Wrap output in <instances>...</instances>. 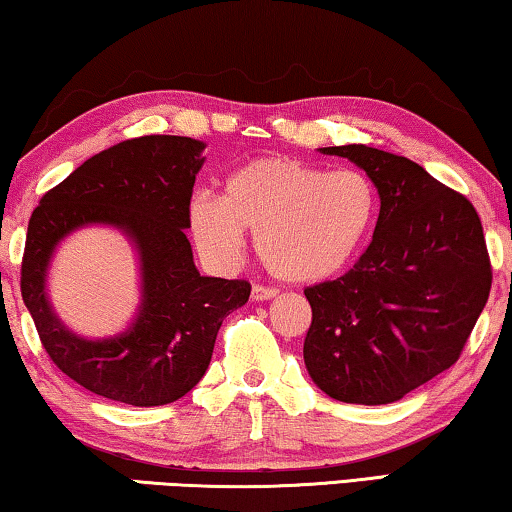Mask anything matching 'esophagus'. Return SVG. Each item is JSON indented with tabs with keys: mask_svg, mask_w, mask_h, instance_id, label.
<instances>
[{
	"mask_svg": "<svg viewBox=\"0 0 512 512\" xmlns=\"http://www.w3.org/2000/svg\"><path fill=\"white\" fill-rule=\"evenodd\" d=\"M278 294L276 287H266V285H255L253 287V299L255 301H269Z\"/></svg>",
	"mask_w": 512,
	"mask_h": 512,
	"instance_id": "34e87169",
	"label": "esophagus"
}]
</instances>
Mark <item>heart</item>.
Returning a JSON list of instances; mask_svg holds the SVG:
<instances>
[{"instance_id":"heart-1","label":"heart","mask_w":512,"mask_h":512,"mask_svg":"<svg viewBox=\"0 0 512 512\" xmlns=\"http://www.w3.org/2000/svg\"><path fill=\"white\" fill-rule=\"evenodd\" d=\"M379 190L356 167L326 170L289 156H259L225 179L220 200L190 204V232L213 264H230L241 232H253L264 269L287 282H319L345 271L368 246Z\"/></svg>"}]
</instances>
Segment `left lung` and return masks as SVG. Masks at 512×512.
Here are the masks:
<instances>
[{
	"mask_svg": "<svg viewBox=\"0 0 512 512\" xmlns=\"http://www.w3.org/2000/svg\"><path fill=\"white\" fill-rule=\"evenodd\" d=\"M319 151L365 170L381 204L352 269L305 287V368L333 400L395 402L451 368L474 331L492 287L483 225L414 160L365 144Z\"/></svg>",
	"mask_w": 512,
	"mask_h": 512,
	"instance_id": "left-lung-1",
	"label": "left lung"
}]
</instances>
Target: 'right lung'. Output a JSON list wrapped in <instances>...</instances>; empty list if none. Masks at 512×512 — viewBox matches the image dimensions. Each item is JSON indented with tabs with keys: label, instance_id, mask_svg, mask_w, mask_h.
<instances>
[{
	"label": "right lung",
	"instance_id": "obj_1",
	"mask_svg": "<svg viewBox=\"0 0 512 512\" xmlns=\"http://www.w3.org/2000/svg\"><path fill=\"white\" fill-rule=\"evenodd\" d=\"M202 151L204 142L181 135L119 142L48 190L29 218L22 301L52 363L101 398L133 407L183 398L207 372L223 319L248 301V280L200 276L183 232ZM96 222L119 226L136 243L143 303L131 330L85 341L51 312L44 273L64 235Z\"/></svg>",
	"mask_w": 512,
	"mask_h": 512
}]
</instances>
